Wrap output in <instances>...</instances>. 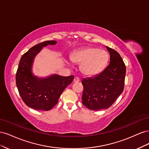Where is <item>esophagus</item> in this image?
Here are the masks:
<instances>
[{"label": "esophagus", "mask_w": 149, "mask_h": 149, "mask_svg": "<svg viewBox=\"0 0 149 149\" xmlns=\"http://www.w3.org/2000/svg\"><path fill=\"white\" fill-rule=\"evenodd\" d=\"M79 81V79L78 77H75L74 78V80H73L74 83H78Z\"/></svg>", "instance_id": "obj_1"}]
</instances>
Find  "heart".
<instances>
[{
    "label": "heart",
    "mask_w": 149,
    "mask_h": 149,
    "mask_svg": "<svg viewBox=\"0 0 149 149\" xmlns=\"http://www.w3.org/2000/svg\"><path fill=\"white\" fill-rule=\"evenodd\" d=\"M71 60L80 65L79 69L83 74L93 77L104 70L109 60V55L104 49L86 47L74 51L71 54Z\"/></svg>",
    "instance_id": "heart-1"
}]
</instances>
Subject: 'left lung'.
Returning a JSON list of instances; mask_svg holds the SVG:
<instances>
[{
	"label": "left lung",
	"instance_id": "1",
	"mask_svg": "<svg viewBox=\"0 0 149 149\" xmlns=\"http://www.w3.org/2000/svg\"><path fill=\"white\" fill-rule=\"evenodd\" d=\"M110 55L109 64L101 73L83 78V104L89 109H106L113 104L124 90L126 68L119 54L106 47Z\"/></svg>",
	"mask_w": 149,
	"mask_h": 149
}]
</instances>
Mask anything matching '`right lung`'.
<instances>
[{
	"label": "right lung",
	"mask_w": 149,
	"mask_h": 149,
	"mask_svg": "<svg viewBox=\"0 0 149 149\" xmlns=\"http://www.w3.org/2000/svg\"><path fill=\"white\" fill-rule=\"evenodd\" d=\"M56 41H46L36 45L21 57L16 73V84L25 104L36 110L49 111L58 103L65 89L73 81L74 76L53 74L38 77L33 73L35 58L43 47L55 45Z\"/></svg>",
	"instance_id": "obj_1"
}]
</instances>
